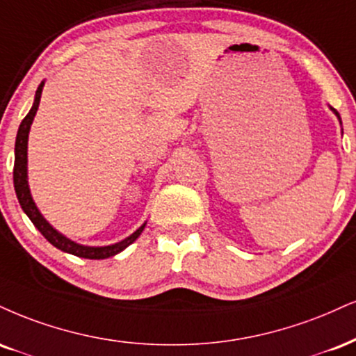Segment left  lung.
I'll list each match as a JSON object with an SVG mask.
<instances>
[{
    "label": "left lung",
    "instance_id": "left-lung-1",
    "mask_svg": "<svg viewBox=\"0 0 356 356\" xmlns=\"http://www.w3.org/2000/svg\"><path fill=\"white\" fill-rule=\"evenodd\" d=\"M332 109H333V108H332ZM333 113H335V114L338 115V118H340V114H338V111H335V109H333Z\"/></svg>",
    "mask_w": 356,
    "mask_h": 356
}]
</instances>
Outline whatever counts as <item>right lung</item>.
I'll use <instances>...</instances> for the list:
<instances>
[{"instance_id": "right-lung-1", "label": "right lung", "mask_w": 356, "mask_h": 356, "mask_svg": "<svg viewBox=\"0 0 356 356\" xmlns=\"http://www.w3.org/2000/svg\"><path fill=\"white\" fill-rule=\"evenodd\" d=\"M42 84H40L36 91V97H34V104L29 113L26 114V118L23 119L19 124V129H18V136H16V144H15V169H13V182H15V191H16V197H18L21 209L26 212V216L29 217V220L33 222L34 227H36L40 232L44 235V238L49 243H53L56 248L59 250L67 252V254H72L76 257H83V259H91V260H99V259H108V257H113L119 252L124 250L127 245H131L132 242L143 234L144 227H139L131 237H127L126 241L114 243V245H108V247H84L79 245V243H74L70 238H66L64 235H61L59 232L51 227L48 222L44 220V217L41 216L38 207L33 202V197L29 194V187H28V172H26V149H28V132L29 127H31V122L36 115L38 106H40V99H41V92H42Z\"/></svg>"}]
</instances>
